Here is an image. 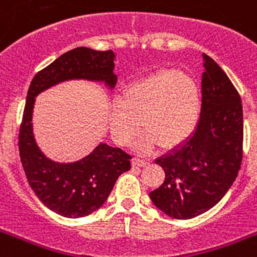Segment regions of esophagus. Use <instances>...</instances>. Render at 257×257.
Listing matches in <instances>:
<instances>
[{
    "label": "esophagus",
    "mask_w": 257,
    "mask_h": 257,
    "mask_svg": "<svg viewBox=\"0 0 257 257\" xmlns=\"http://www.w3.org/2000/svg\"><path fill=\"white\" fill-rule=\"evenodd\" d=\"M132 164L135 167H145V165L148 164V161L144 160V159H140V157H133Z\"/></svg>",
    "instance_id": "obj_1"
}]
</instances>
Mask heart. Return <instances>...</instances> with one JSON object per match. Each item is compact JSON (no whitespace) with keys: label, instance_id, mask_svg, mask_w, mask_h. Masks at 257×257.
Instances as JSON below:
<instances>
[{"label":"heart","instance_id":"b5f03b06","mask_svg":"<svg viewBox=\"0 0 257 257\" xmlns=\"http://www.w3.org/2000/svg\"><path fill=\"white\" fill-rule=\"evenodd\" d=\"M200 113L199 86L191 74L161 70L129 86L110 108L109 121L114 140L128 145L140 122L145 133L137 141L139 151L156 144L172 148L183 143L195 129Z\"/></svg>","mask_w":257,"mask_h":257}]
</instances>
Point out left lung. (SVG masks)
I'll use <instances>...</instances> for the list:
<instances>
[{
    "label": "left lung",
    "mask_w": 257,
    "mask_h": 257,
    "mask_svg": "<svg viewBox=\"0 0 257 257\" xmlns=\"http://www.w3.org/2000/svg\"><path fill=\"white\" fill-rule=\"evenodd\" d=\"M201 112L183 144L157 159L164 183L149 193L173 219H192L215 207L235 181L243 160V106L223 69L203 54Z\"/></svg>",
    "instance_id": "left-lung-1"
}]
</instances>
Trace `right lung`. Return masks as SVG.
I'll return each mask as SVG.
<instances>
[{
    "mask_svg": "<svg viewBox=\"0 0 257 257\" xmlns=\"http://www.w3.org/2000/svg\"><path fill=\"white\" fill-rule=\"evenodd\" d=\"M112 50L76 48L41 69L30 82L18 135V149L26 179L46 207L65 217H82L105 203L118 176L131 169L132 156L120 148L100 144L89 156L72 164H58L38 149L32 132L34 97L49 86L72 78L117 81Z\"/></svg>",
    "mask_w": 257,
    "mask_h": 257,
    "instance_id": "obj_1",
    "label": "right lung"
}]
</instances>
